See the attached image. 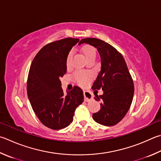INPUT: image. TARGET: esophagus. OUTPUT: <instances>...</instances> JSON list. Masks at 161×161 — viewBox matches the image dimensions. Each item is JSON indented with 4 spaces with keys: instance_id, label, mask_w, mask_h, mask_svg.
<instances>
[{
    "instance_id": "obj_1",
    "label": "esophagus",
    "mask_w": 161,
    "mask_h": 161,
    "mask_svg": "<svg viewBox=\"0 0 161 161\" xmlns=\"http://www.w3.org/2000/svg\"><path fill=\"white\" fill-rule=\"evenodd\" d=\"M84 101L86 102L92 101L93 98V94L90 92H89V91H84Z\"/></svg>"
}]
</instances>
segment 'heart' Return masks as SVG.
I'll list each match as a JSON object with an SVG mask.
<instances>
[{"instance_id": "b5f03b06", "label": "heart", "mask_w": 161, "mask_h": 161, "mask_svg": "<svg viewBox=\"0 0 161 161\" xmlns=\"http://www.w3.org/2000/svg\"><path fill=\"white\" fill-rule=\"evenodd\" d=\"M84 55L86 58L87 60H89L91 58H96V49L92 46H86L84 47L82 49ZM73 51H71L68 53V57L66 59V66L67 68H69L71 65V59L72 57ZM92 75L88 72H83V71H77L74 73L73 77L79 85L84 86L89 84L91 80Z\"/></svg>"}]
</instances>
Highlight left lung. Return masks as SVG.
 Instances as JSON below:
<instances>
[{"label":"left lung","mask_w":161,"mask_h":161,"mask_svg":"<svg viewBox=\"0 0 161 161\" xmlns=\"http://www.w3.org/2000/svg\"><path fill=\"white\" fill-rule=\"evenodd\" d=\"M87 43L97 48L101 57V71L92 86L102 88L103 93L95 94L101 101V109L93 119L102 125L113 126L122 120L129 110L134 96V83L124 58L109 43L95 38L81 39L79 45Z\"/></svg>","instance_id":"1"}]
</instances>
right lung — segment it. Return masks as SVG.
Here are the masks:
<instances>
[{
    "label": "right lung",
    "mask_w": 161,
    "mask_h": 161,
    "mask_svg": "<svg viewBox=\"0 0 161 161\" xmlns=\"http://www.w3.org/2000/svg\"><path fill=\"white\" fill-rule=\"evenodd\" d=\"M79 41L66 38L48 43L36 55L30 66L27 85L29 100L41 122L52 130L70 125L75 109L84 101L80 87L67 91L65 95L60 80L67 72L69 52Z\"/></svg>",
    "instance_id": "1"
}]
</instances>
